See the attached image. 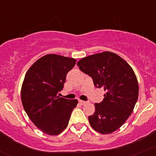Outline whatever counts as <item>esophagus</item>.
Returning a JSON list of instances; mask_svg holds the SVG:
<instances>
[{
    "mask_svg": "<svg viewBox=\"0 0 156 156\" xmlns=\"http://www.w3.org/2000/svg\"><path fill=\"white\" fill-rule=\"evenodd\" d=\"M79 103H80V104H81V105H85V104H87V101H84L80 100L79 101Z\"/></svg>",
    "mask_w": 156,
    "mask_h": 156,
    "instance_id": "obj_1",
    "label": "esophagus"
}]
</instances>
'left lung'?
<instances>
[{
    "label": "left lung",
    "mask_w": 156,
    "mask_h": 156,
    "mask_svg": "<svg viewBox=\"0 0 156 156\" xmlns=\"http://www.w3.org/2000/svg\"><path fill=\"white\" fill-rule=\"evenodd\" d=\"M79 68L92 78L97 88L106 94L95 111L89 116L94 130L102 134L113 133L120 128L133 112L138 98V82L131 67L120 56L104 52L83 58Z\"/></svg>",
    "instance_id": "obj_1"
}]
</instances>
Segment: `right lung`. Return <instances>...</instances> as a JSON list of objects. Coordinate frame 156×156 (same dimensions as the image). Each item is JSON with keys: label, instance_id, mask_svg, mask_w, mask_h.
<instances>
[{"label": "right lung", "instance_id": "obj_1", "mask_svg": "<svg viewBox=\"0 0 156 156\" xmlns=\"http://www.w3.org/2000/svg\"><path fill=\"white\" fill-rule=\"evenodd\" d=\"M76 62L59 55H46L35 62L25 74L21 90L22 105L32 122L45 134H61L77 105L76 99L68 100L57 95Z\"/></svg>", "mask_w": 156, "mask_h": 156}]
</instances>
